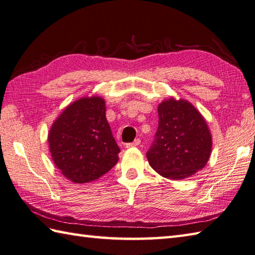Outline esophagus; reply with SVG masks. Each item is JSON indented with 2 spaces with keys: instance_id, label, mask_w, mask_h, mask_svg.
<instances>
[{
  "instance_id": "1",
  "label": "esophagus",
  "mask_w": 255,
  "mask_h": 255,
  "mask_svg": "<svg viewBox=\"0 0 255 255\" xmlns=\"http://www.w3.org/2000/svg\"><path fill=\"white\" fill-rule=\"evenodd\" d=\"M140 144V139H136L133 142L130 143H126V148H131V147H137Z\"/></svg>"
}]
</instances>
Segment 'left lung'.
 Here are the masks:
<instances>
[{
	"mask_svg": "<svg viewBox=\"0 0 255 255\" xmlns=\"http://www.w3.org/2000/svg\"><path fill=\"white\" fill-rule=\"evenodd\" d=\"M159 124L149 164L168 179L182 180L206 166L210 158L212 137L196 107L184 99L169 98L158 106Z\"/></svg>",
	"mask_w": 255,
	"mask_h": 255,
	"instance_id": "left-lung-1",
	"label": "left lung"
}]
</instances>
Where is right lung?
Listing matches in <instances>:
<instances>
[{"label":"right lung","mask_w":255,"mask_h":255,"mask_svg":"<svg viewBox=\"0 0 255 255\" xmlns=\"http://www.w3.org/2000/svg\"><path fill=\"white\" fill-rule=\"evenodd\" d=\"M52 159L68 180H96L118 161L121 152L106 119L102 97H83L64 109L48 132Z\"/></svg>","instance_id":"obj_1"}]
</instances>
